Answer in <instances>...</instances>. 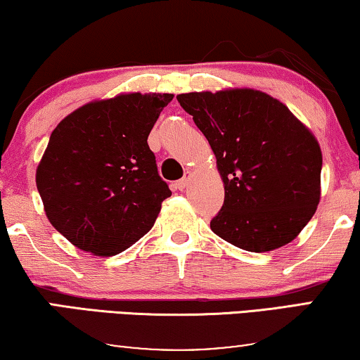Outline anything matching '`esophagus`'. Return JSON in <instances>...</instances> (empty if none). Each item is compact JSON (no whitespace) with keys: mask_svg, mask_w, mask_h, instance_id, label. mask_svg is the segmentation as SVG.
<instances>
[{"mask_svg":"<svg viewBox=\"0 0 360 360\" xmlns=\"http://www.w3.org/2000/svg\"><path fill=\"white\" fill-rule=\"evenodd\" d=\"M188 181H190V172H186V175L184 176V179L176 181V188H179L180 191H184L186 186H188Z\"/></svg>","mask_w":360,"mask_h":360,"instance_id":"esophagus-1","label":"esophagus"}]
</instances>
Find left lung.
<instances>
[{"label":"left lung","instance_id":"left-lung-1","mask_svg":"<svg viewBox=\"0 0 360 360\" xmlns=\"http://www.w3.org/2000/svg\"><path fill=\"white\" fill-rule=\"evenodd\" d=\"M180 106L208 139L224 184L211 231L249 252L292 243L321 196L316 137L283 103L252 88L181 93Z\"/></svg>","mask_w":360,"mask_h":360}]
</instances>
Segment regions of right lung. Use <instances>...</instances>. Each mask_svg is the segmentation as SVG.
Segmentation results:
<instances>
[{
  "label": "right lung",
  "instance_id": "1",
  "mask_svg": "<svg viewBox=\"0 0 360 360\" xmlns=\"http://www.w3.org/2000/svg\"><path fill=\"white\" fill-rule=\"evenodd\" d=\"M170 93L91 101L52 131L36 184L51 224L75 248L120 254L149 233L172 191L147 137Z\"/></svg>",
  "mask_w": 360,
  "mask_h": 360
}]
</instances>
